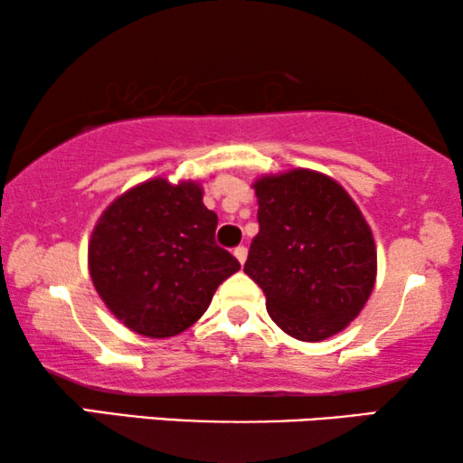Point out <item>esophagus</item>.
Returning <instances> with one entry per match:
<instances>
[{"mask_svg":"<svg viewBox=\"0 0 463 463\" xmlns=\"http://www.w3.org/2000/svg\"><path fill=\"white\" fill-rule=\"evenodd\" d=\"M233 257L238 259L240 265H244L246 257H249V250H246V246H238V249H233Z\"/></svg>","mask_w":463,"mask_h":463,"instance_id":"obj_1","label":"esophagus"}]
</instances>
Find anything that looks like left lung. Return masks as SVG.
Instances as JSON below:
<instances>
[{"label": "left lung", "mask_w": 463, "mask_h": 463, "mask_svg": "<svg viewBox=\"0 0 463 463\" xmlns=\"http://www.w3.org/2000/svg\"><path fill=\"white\" fill-rule=\"evenodd\" d=\"M259 233L244 274L265 295L269 318L299 341L350 326L377 278L375 240L352 195L333 176L290 168L252 181Z\"/></svg>", "instance_id": "1"}]
</instances>
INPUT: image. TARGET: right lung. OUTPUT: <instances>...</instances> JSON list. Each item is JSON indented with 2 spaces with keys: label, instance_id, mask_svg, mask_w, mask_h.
Wrapping results in <instances>:
<instances>
[{
  "label": "right lung",
  "instance_id": "1",
  "mask_svg": "<svg viewBox=\"0 0 463 463\" xmlns=\"http://www.w3.org/2000/svg\"><path fill=\"white\" fill-rule=\"evenodd\" d=\"M202 198V181L154 176L119 194L94 223L88 271L107 309L132 333L166 339L187 331L240 269L214 244L217 214Z\"/></svg>",
  "mask_w": 463,
  "mask_h": 463
}]
</instances>
